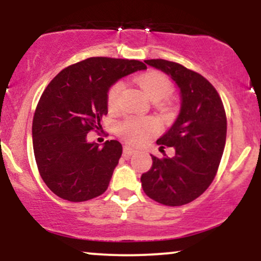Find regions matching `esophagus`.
<instances>
[{
  "label": "esophagus",
  "instance_id": "1",
  "mask_svg": "<svg viewBox=\"0 0 261 261\" xmlns=\"http://www.w3.org/2000/svg\"><path fill=\"white\" fill-rule=\"evenodd\" d=\"M135 149L134 148H131L130 146H125L124 147V155H131V154H134L135 153Z\"/></svg>",
  "mask_w": 261,
  "mask_h": 261
}]
</instances>
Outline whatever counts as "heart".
Here are the masks:
<instances>
[{
  "label": "heart",
  "mask_w": 261,
  "mask_h": 261,
  "mask_svg": "<svg viewBox=\"0 0 261 261\" xmlns=\"http://www.w3.org/2000/svg\"><path fill=\"white\" fill-rule=\"evenodd\" d=\"M139 85L145 94L152 101H160L168 98L173 92V85L166 74L161 72H147L139 79ZM124 88V83L116 82L110 87L108 92V107L110 110H115L118 108L119 97ZM160 131V124L155 119H136L130 118L122 121L119 126V133L127 142L137 143L145 142L149 137L153 136Z\"/></svg>",
  "instance_id": "obj_1"
}]
</instances>
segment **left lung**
Returning <instances> with one entry per match:
<instances>
[{
    "mask_svg": "<svg viewBox=\"0 0 261 261\" xmlns=\"http://www.w3.org/2000/svg\"><path fill=\"white\" fill-rule=\"evenodd\" d=\"M174 81L180 94L175 121L157 145L174 148L173 157L151 154V169L141 175L146 195L167 206H181L210 187L226 143L227 119L220 95L205 77L167 60H145Z\"/></svg>",
    "mask_w": 261,
    "mask_h": 261,
    "instance_id": "left-lung-1",
    "label": "left lung"
}]
</instances>
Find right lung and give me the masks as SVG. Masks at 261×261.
I'll return each instance as SVG.
<instances>
[{"mask_svg":"<svg viewBox=\"0 0 261 261\" xmlns=\"http://www.w3.org/2000/svg\"><path fill=\"white\" fill-rule=\"evenodd\" d=\"M147 66L137 60L89 58L62 70L47 85L33 118V148L41 178L55 195L81 202L101 195L122 153L119 141H87L108 114L116 81Z\"/></svg>","mask_w":261,"mask_h":261,"instance_id":"1","label":"right lung"}]
</instances>
